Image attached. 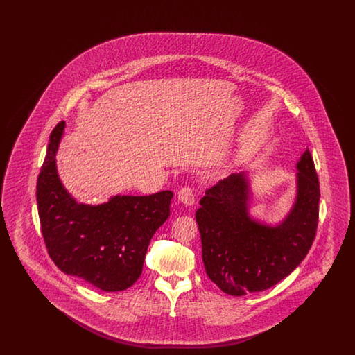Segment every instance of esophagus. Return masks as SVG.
<instances>
[{
  "mask_svg": "<svg viewBox=\"0 0 355 355\" xmlns=\"http://www.w3.org/2000/svg\"><path fill=\"white\" fill-rule=\"evenodd\" d=\"M178 200L180 202L184 203L185 206H193L194 205V191L191 187H182L180 191H178Z\"/></svg>",
  "mask_w": 355,
  "mask_h": 355,
  "instance_id": "obj_1",
  "label": "esophagus"
}]
</instances>
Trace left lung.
I'll use <instances>...</instances> for the list:
<instances>
[{
    "label": "left lung",
    "mask_w": 355,
    "mask_h": 355,
    "mask_svg": "<svg viewBox=\"0 0 355 355\" xmlns=\"http://www.w3.org/2000/svg\"><path fill=\"white\" fill-rule=\"evenodd\" d=\"M295 198L285 218L250 216L249 173L230 174L206 190L196 220L209 278L229 295L263 291L287 277L309 253L318 225L320 182L309 149L295 164Z\"/></svg>",
    "instance_id": "8db88e82"
}]
</instances>
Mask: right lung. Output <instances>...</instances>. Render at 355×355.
I'll return each mask as SVG.
<instances>
[{
    "mask_svg": "<svg viewBox=\"0 0 355 355\" xmlns=\"http://www.w3.org/2000/svg\"><path fill=\"white\" fill-rule=\"evenodd\" d=\"M65 130L51 132L37 180V206L46 249L57 268L103 291H121L139 278L149 242L170 216L173 193L113 196L107 202H78L62 184L55 154Z\"/></svg>",
    "mask_w": 355,
    "mask_h": 355,
    "instance_id": "1",
    "label": "right lung"
}]
</instances>
